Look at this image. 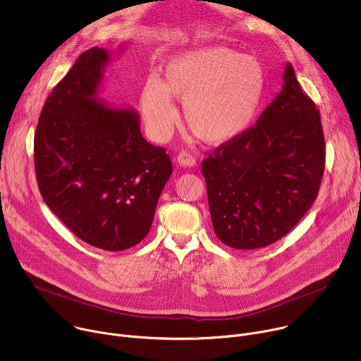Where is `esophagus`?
I'll list each match as a JSON object with an SVG mask.
<instances>
[{
  "mask_svg": "<svg viewBox=\"0 0 361 361\" xmlns=\"http://www.w3.org/2000/svg\"><path fill=\"white\" fill-rule=\"evenodd\" d=\"M177 163H178V166H180V167L191 169V167H194V166H195V159H194V156H191L190 152L183 151V152H180V154H178Z\"/></svg>",
  "mask_w": 361,
  "mask_h": 361,
  "instance_id": "34e87169",
  "label": "esophagus"
}]
</instances>
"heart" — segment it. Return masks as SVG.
Masks as SVG:
<instances>
[{"mask_svg":"<svg viewBox=\"0 0 361 361\" xmlns=\"http://www.w3.org/2000/svg\"><path fill=\"white\" fill-rule=\"evenodd\" d=\"M264 91V70L252 57L223 45H205L169 59L163 80L142 85L140 109L149 133L164 140L178 120L183 101L188 128L204 142L220 145L240 137L252 123Z\"/></svg>","mask_w":361,"mask_h":361,"instance_id":"1","label":"heart"}]
</instances>
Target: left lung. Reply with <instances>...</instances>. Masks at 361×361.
<instances>
[{
    "mask_svg": "<svg viewBox=\"0 0 361 361\" xmlns=\"http://www.w3.org/2000/svg\"><path fill=\"white\" fill-rule=\"evenodd\" d=\"M324 161L320 113L287 63L281 91L255 126L202 161L217 237L237 250L284 237L314 202Z\"/></svg>",
    "mask_w": 361,
    "mask_h": 361,
    "instance_id": "obj_1",
    "label": "left lung"
}]
</instances>
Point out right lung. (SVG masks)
Masks as SVG:
<instances>
[{"label":"right lung","mask_w":361,"mask_h":361,"mask_svg":"<svg viewBox=\"0 0 361 361\" xmlns=\"http://www.w3.org/2000/svg\"><path fill=\"white\" fill-rule=\"evenodd\" d=\"M113 57L90 48L54 87L37 126L34 163L51 212L82 241L121 251L148 234L173 167L164 148L144 140L134 109L98 97Z\"/></svg>","instance_id":"right-lung-1"}]
</instances>
